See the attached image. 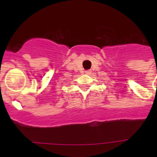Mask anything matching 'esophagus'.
I'll return each instance as SVG.
<instances>
[{"label":"esophagus","instance_id":"obj_1","mask_svg":"<svg viewBox=\"0 0 157 157\" xmlns=\"http://www.w3.org/2000/svg\"><path fill=\"white\" fill-rule=\"evenodd\" d=\"M85 72H86V74H90V73H91V71H85Z\"/></svg>","mask_w":157,"mask_h":157}]
</instances>
